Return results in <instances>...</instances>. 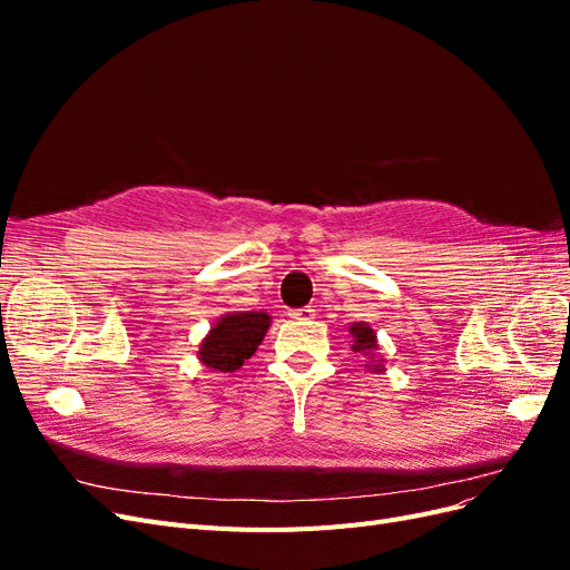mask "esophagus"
Here are the masks:
<instances>
[{"mask_svg":"<svg viewBox=\"0 0 570 570\" xmlns=\"http://www.w3.org/2000/svg\"><path fill=\"white\" fill-rule=\"evenodd\" d=\"M316 316V312L312 306H302V308H295V312H289V318L295 321H312Z\"/></svg>","mask_w":570,"mask_h":570,"instance_id":"1","label":"esophagus"}]
</instances>
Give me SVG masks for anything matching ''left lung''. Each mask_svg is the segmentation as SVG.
Returning a JSON list of instances; mask_svg holds the SVG:
<instances>
[{
    "instance_id": "1",
    "label": "left lung",
    "mask_w": 570,
    "mask_h": 570,
    "mask_svg": "<svg viewBox=\"0 0 570 570\" xmlns=\"http://www.w3.org/2000/svg\"><path fill=\"white\" fill-rule=\"evenodd\" d=\"M350 335L354 340L352 350L358 352V354H364L368 358L366 368L373 371V373H383L385 371V358L377 354V350H381V344H377V335H375L373 327L368 323H364V321H358V323L350 325Z\"/></svg>"
}]
</instances>
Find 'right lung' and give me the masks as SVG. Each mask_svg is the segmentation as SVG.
Returning <instances> with one entry per match:
<instances>
[{
	"label": "right lung",
	"instance_id": "obj_1",
	"mask_svg": "<svg viewBox=\"0 0 570 570\" xmlns=\"http://www.w3.org/2000/svg\"><path fill=\"white\" fill-rule=\"evenodd\" d=\"M268 327L266 312L223 314L199 342V364L214 373H235L264 342Z\"/></svg>",
	"mask_w": 570,
	"mask_h": 570
}]
</instances>
